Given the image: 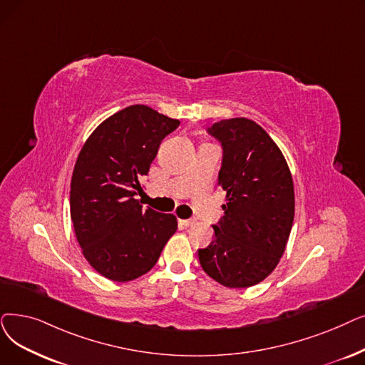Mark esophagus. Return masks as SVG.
I'll list each match as a JSON object with an SVG mask.
<instances>
[{
  "instance_id": "esophagus-1",
  "label": "esophagus",
  "mask_w": 365,
  "mask_h": 365,
  "mask_svg": "<svg viewBox=\"0 0 365 365\" xmlns=\"http://www.w3.org/2000/svg\"><path fill=\"white\" fill-rule=\"evenodd\" d=\"M195 219H180V224L183 225V227H192L194 224H195Z\"/></svg>"
}]
</instances>
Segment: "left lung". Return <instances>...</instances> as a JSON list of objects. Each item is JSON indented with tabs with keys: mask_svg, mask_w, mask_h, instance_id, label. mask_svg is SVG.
Wrapping results in <instances>:
<instances>
[{
	"mask_svg": "<svg viewBox=\"0 0 365 365\" xmlns=\"http://www.w3.org/2000/svg\"><path fill=\"white\" fill-rule=\"evenodd\" d=\"M222 146L217 185L227 192L215 240L198 250L202 270L227 288L262 282L287 247L295 212L294 182L283 153L261 126L224 119L207 130Z\"/></svg>",
	"mask_w": 365,
	"mask_h": 365,
	"instance_id": "1",
	"label": "left lung"
}]
</instances>
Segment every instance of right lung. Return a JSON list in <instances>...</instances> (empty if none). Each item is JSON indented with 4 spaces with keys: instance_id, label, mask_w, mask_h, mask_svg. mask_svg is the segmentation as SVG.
I'll list each match as a JSON object with an SVG mask.
<instances>
[{
    "instance_id": "1",
    "label": "right lung",
    "mask_w": 365,
    "mask_h": 365,
    "mask_svg": "<svg viewBox=\"0 0 365 365\" xmlns=\"http://www.w3.org/2000/svg\"><path fill=\"white\" fill-rule=\"evenodd\" d=\"M180 122L135 104L97 126L73 170L70 213L76 239L95 272L130 282L156 264L178 219L143 209L134 197L161 141Z\"/></svg>"
}]
</instances>
